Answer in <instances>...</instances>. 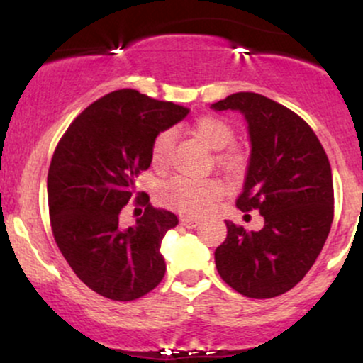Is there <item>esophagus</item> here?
<instances>
[{"label": "esophagus", "mask_w": 363, "mask_h": 363, "mask_svg": "<svg viewBox=\"0 0 363 363\" xmlns=\"http://www.w3.org/2000/svg\"><path fill=\"white\" fill-rule=\"evenodd\" d=\"M181 223L187 228H196L199 225V220L196 218H189V216H181Z\"/></svg>", "instance_id": "1"}]
</instances>
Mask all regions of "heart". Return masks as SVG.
<instances>
[{"label": "heart", "instance_id": "heart-1", "mask_svg": "<svg viewBox=\"0 0 363 363\" xmlns=\"http://www.w3.org/2000/svg\"><path fill=\"white\" fill-rule=\"evenodd\" d=\"M193 133L208 148L223 150L234 141V128L222 118L203 116L194 123ZM172 147V133L162 131L153 141L152 162L155 167H164L169 160ZM225 169H237L242 164V157L237 150H227L216 157ZM222 196V186L213 179H191L184 176L172 177L160 187V198L165 205L187 216H201Z\"/></svg>", "mask_w": 363, "mask_h": 363}]
</instances>
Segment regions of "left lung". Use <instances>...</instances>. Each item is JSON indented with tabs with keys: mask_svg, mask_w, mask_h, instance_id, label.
I'll return each mask as SVG.
<instances>
[{
	"mask_svg": "<svg viewBox=\"0 0 363 363\" xmlns=\"http://www.w3.org/2000/svg\"><path fill=\"white\" fill-rule=\"evenodd\" d=\"M211 109L239 111L247 123L251 157L235 205L264 218L259 232L225 220L216 269L245 297H277L306 277L326 242L335 205L331 165L309 124L264 95L239 91Z\"/></svg>",
	"mask_w": 363,
	"mask_h": 363,
	"instance_id": "left-lung-1",
	"label": "left lung"
}]
</instances>
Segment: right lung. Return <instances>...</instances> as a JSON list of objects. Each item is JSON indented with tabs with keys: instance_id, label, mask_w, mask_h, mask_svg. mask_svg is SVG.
<instances>
[{
	"instance_id": "add662e5",
	"label": "right lung",
	"mask_w": 363,
	"mask_h": 363,
	"mask_svg": "<svg viewBox=\"0 0 363 363\" xmlns=\"http://www.w3.org/2000/svg\"><path fill=\"white\" fill-rule=\"evenodd\" d=\"M189 114L138 90L104 95L66 129L49 165L48 201L57 247L89 289L111 301L143 297L162 281V239L177 216L136 193V177L152 164L153 141ZM133 195L145 204L133 228L120 210Z\"/></svg>"
}]
</instances>
